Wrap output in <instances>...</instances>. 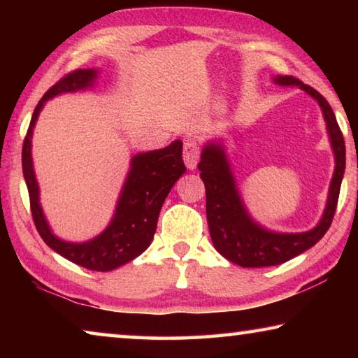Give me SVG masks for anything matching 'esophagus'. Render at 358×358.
<instances>
[{
	"mask_svg": "<svg viewBox=\"0 0 358 358\" xmlns=\"http://www.w3.org/2000/svg\"><path fill=\"white\" fill-rule=\"evenodd\" d=\"M199 157H201V148H199V145L194 141H186L183 147V159L189 171H194L197 167Z\"/></svg>",
	"mask_w": 358,
	"mask_h": 358,
	"instance_id": "1",
	"label": "esophagus"
}]
</instances>
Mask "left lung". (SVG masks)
Masks as SVG:
<instances>
[{
  "label": "left lung",
  "mask_w": 358,
  "mask_h": 358,
  "mask_svg": "<svg viewBox=\"0 0 358 358\" xmlns=\"http://www.w3.org/2000/svg\"><path fill=\"white\" fill-rule=\"evenodd\" d=\"M273 82L281 87L295 85L317 101L322 108L336 166L330 183L327 207L317 226L301 234H278L259 226L246 211L222 145L220 142H208L205 145L197 167L207 192L210 237L221 256L245 268L280 265L316 245L331 226L339 187L346 169V145H344L343 132L324 96L292 76H276Z\"/></svg>",
  "instance_id": "1"
}]
</instances>
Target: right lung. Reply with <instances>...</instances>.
I'll return each mask as SVG.
<instances>
[{
  "label": "right lung",
  "mask_w": 358,
  "mask_h": 358,
  "mask_svg": "<svg viewBox=\"0 0 358 358\" xmlns=\"http://www.w3.org/2000/svg\"><path fill=\"white\" fill-rule=\"evenodd\" d=\"M96 78H98L96 69L72 71L42 96L39 104L34 108L27 137L23 141L22 167L29 194L34 226L45 245L50 246L59 256L83 268L110 271L131 262L150 246L155 237L162 203L175 181L186 172V167L181 157V151H183L181 141H175L162 150L132 156L129 173L121 189L115 215L104 232L83 243H69L55 237V234H52L48 227L39 203V186L31 159L33 129L47 99L55 98L62 93L87 90L93 87Z\"/></svg>",
  "instance_id": "1"
}]
</instances>
